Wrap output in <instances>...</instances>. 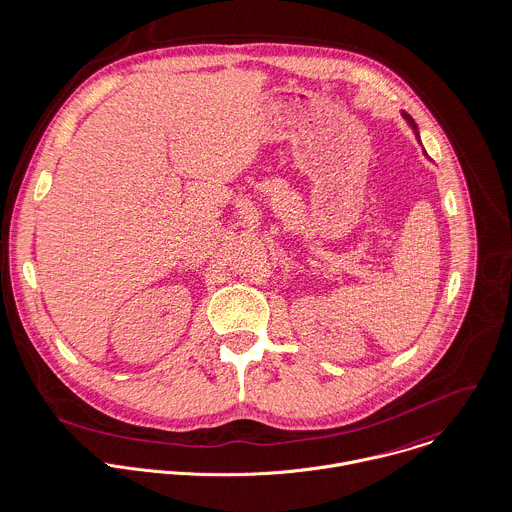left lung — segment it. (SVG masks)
Instances as JSON below:
<instances>
[{
	"mask_svg": "<svg viewBox=\"0 0 512 512\" xmlns=\"http://www.w3.org/2000/svg\"><path fill=\"white\" fill-rule=\"evenodd\" d=\"M402 116H404V118H406V122H408L409 126H411V130H413V134H415V138H417V142H419V144H421V140H419V130H417V124H415V120H413V118H411V116H409L408 112H402ZM423 154H425V156H427V152H425V150H423ZM427 158H429V156H427Z\"/></svg>",
	"mask_w": 512,
	"mask_h": 512,
	"instance_id": "obj_1",
	"label": "left lung"
}]
</instances>
